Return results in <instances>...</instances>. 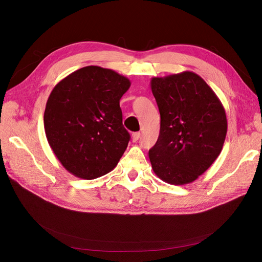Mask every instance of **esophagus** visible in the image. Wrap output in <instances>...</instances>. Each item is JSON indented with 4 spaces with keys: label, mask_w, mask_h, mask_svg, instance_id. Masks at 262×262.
Wrapping results in <instances>:
<instances>
[{
    "label": "esophagus",
    "mask_w": 262,
    "mask_h": 262,
    "mask_svg": "<svg viewBox=\"0 0 262 262\" xmlns=\"http://www.w3.org/2000/svg\"><path fill=\"white\" fill-rule=\"evenodd\" d=\"M140 136H141V134H140L139 132L134 133V134L132 135V139H133V142L138 141V140H139V138H140Z\"/></svg>",
    "instance_id": "obj_1"
}]
</instances>
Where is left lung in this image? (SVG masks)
<instances>
[{
    "mask_svg": "<svg viewBox=\"0 0 262 262\" xmlns=\"http://www.w3.org/2000/svg\"><path fill=\"white\" fill-rule=\"evenodd\" d=\"M150 88L160 113L158 140L148 150L152 169L168 184H190L221 153L227 133L225 109L194 72L153 77Z\"/></svg>",
    "mask_w": 262,
    "mask_h": 262,
    "instance_id": "1",
    "label": "left lung"
}]
</instances>
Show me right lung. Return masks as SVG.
Returning a JSON list of instances; mask_svg holds the SVG:
<instances>
[{"label":"right lung","instance_id":"add662e5","mask_svg":"<svg viewBox=\"0 0 262 262\" xmlns=\"http://www.w3.org/2000/svg\"><path fill=\"white\" fill-rule=\"evenodd\" d=\"M129 87L127 77L98 66L78 69L54 87L46 106L45 130L68 172L94 180L116 168L130 138L120 108Z\"/></svg>","mask_w":262,"mask_h":262}]
</instances>
